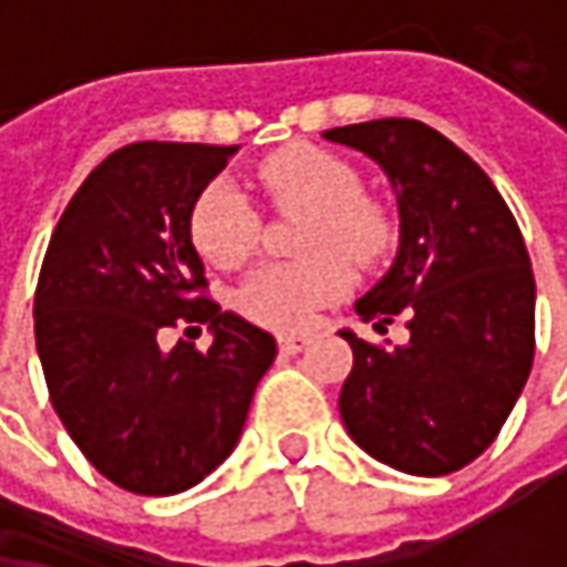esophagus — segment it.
Instances as JSON below:
<instances>
[{"instance_id":"obj_1","label":"esophagus","mask_w":567,"mask_h":567,"mask_svg":"<svg viewBox=\"0 0 567 567\" xmlns=\"http://www.w3.org/2000/svg\"><path fill=\"white\" fill-rule=\"evenodd\" d=\"M305 344H308L305 334H282V338H279V351H282V354H298Z\"/></svg>"}]
</instances>
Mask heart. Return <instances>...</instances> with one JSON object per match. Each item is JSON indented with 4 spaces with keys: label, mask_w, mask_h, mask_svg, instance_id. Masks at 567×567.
Returning a JSON list of instances; mask_svg holds the SVG:
<instances>
[{
    "label": "heart",
    "mask_w": 567,
    "mask_h": 567,
    "mask_svg": "<svg viewBox=\"0 0 567 567\" xmlns=\"http://www.w3.org/2000/svg\"><path fill=\"white\" fill-rule=\"evenodd\" d=\"M259 186L279 213H308L298 262L259 266L236 295L239 311L272 331H301L324 305L351 288V266H378L396 243L391 209L364 193L344 157L291 144L259 164ZM189 239L216 269H239L259 246V216L226 179L199 189L189 209Z\"/></svg>",
    "instance_id": "heart-1"
}]
</instances>
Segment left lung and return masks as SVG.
I'll list each match as a JSON object with an SVG mask.
<instances>
[{"label":"left lung","mask_w":567,"mask_h":567,"mask_svg":"<svg viewBox=\"0 0 567 567\" xmlns=\"http://www.w3.org/2000/svg\"><path fill=\"white\" fill-rule=\"evenodd\" d=\"M324 137L374 157L394 183L400 252L354 311L381 334L403 315L410 331L396 348L341 331L354 351L341 420L400 473H456L499 436L535 358V276L518 223L483 167L420 121Z\"/></svg>","instance_id":"left-lung-1"}]
</instances>
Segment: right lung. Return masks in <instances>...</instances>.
<instances>
[{
  "label": "right lung",
  "mask_w": 567,
  "mask_h": 567,
  "mask_svg": "<svg viewBox=\"0 0 567 567\" xmlns=\"http://www.w3.org/2000/svg\"><path fill=\"white\" fill-rule=\"evenodd\" d=\"M236 147L141 141L101 161L61 213L35 288L52 406L87 463L137 496L206 480L239 443L276 338L223 311L189 239L199 189ZM214 344L164 349L171 327Z\"/></svg>",
  "instance_id": "1"
}]
</instances>
